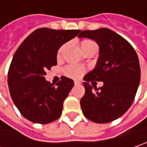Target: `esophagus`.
<instances>
[{"label": "esophagus", "mask_w": 147, "mask_h": 147, "mask_svg": "<svg viewBox=\"0 0 147 147\" xmlns=\"http://www.w3.org/2000/svg\"><path fill=\"white\" fill-rule=\"evenodd\" d=\"M74 84H75V85H79V84H80V82H79V81H77V80H75V81H74Z\"/></svg>", "instance_id": "1"}]
</instances>
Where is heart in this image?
I'll list each match as a JSON object with an SVG mask.
<instances>
[{"label": "heart", "instance_id": "obj_1", "mask_svg": "<svg viewBox=\"0 0 147 147\" xmlns=\"http://www.w3.org/2000/svg\"><path fill=\"white\" fill-rule=\"evenodd\" d=\"M69 43L66 42L64 44H63L61 47H59L57 53V59L60 60L63 58V53H65V51L67 50ZM79 46L81 50L83 51L84 53H86L89 51L92 50H96L97 49V45L96 43L91 40V39H84L80 42ZM85 73V68L82 66H79V65H68L66 68H64V74L72 79H79Z\"/></svg>", "mask_w": 147, "mask_h": 147}]
</instances>
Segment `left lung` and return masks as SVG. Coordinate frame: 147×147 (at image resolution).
<instances>
[{"mask_svg":"<svg viewBox=\"0 0 147 147\" xmlns=\"http://www.w3.org/2000/svg\"><path fill=\"white\" fill-rule=\"evenodd\" d=\"M79 37L93 39L100 47L96 67L84 78L83 114L95 123L115 121L128 110L136 94L141 79L137 54L129 42L108 28L84 30ZM94 80L102 81L104 85L96 88ZM89 82H93L94 88Z\"/></svg>","mask_w":147,"mask_h":147,"instance_id":"obj_1","label":"left lung"}]
</instances>
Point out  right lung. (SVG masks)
Segmentation results:
<instances>
[{
    "label": "right lung",
    "mask_w": 147,
    "mask_h": 147,
    "mask_svg": "<svg viewBox=\"0 0 147 147\" xmlns=\"http://www.w3.org/2000/svg\"><path fill=\"white\" fill-rule=\"evenodd\" d=\"M79 32L38 28L17 48L8 70L7 82L15 105L28 121L47 124L60 117L74 81L62 76L54 86L44 75L47 69L57 65L58 48Z\"/></svg>",
    "instance_id": "obj_1"
}]
</instances>
